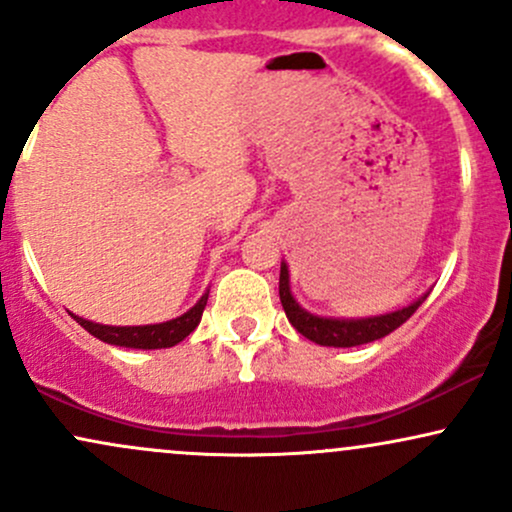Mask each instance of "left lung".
<instances>
[{
	"label": "left lung",
	"mask_w": 512,
	"mask_h": 512,
	"mask_svg": "<svg viewBox=\"0 0 512 512\" xmlns=\"http://www.w3.org/2000/svg\"><path fill=\"white\" fill-rule=\"evenodd\" d=\"M279 298L284 305V313L289 317V322L296 327L310 342L320 346H361L375 339H383L385 334L395 332L399 325L409 320L416 313L421 303L426 301L428 293L416 298L414 303L404 305V308L392 310L385 315H373V317H325L315 315L310 310L301 308V303L293 298L291 286H289V267L286 262H281V274H279Z\"/></svg>",
	"instance_id": "left-lung-1"
}]
</instances>
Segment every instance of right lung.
Here are the masks:
<instances>
[{"label":"right lung","mask_w":512,"mask_h":512,"mask_svg":"<svg viewBox=\"0 0 512 512\" xmlns=\"http://www.w3.org/2000/svg\"><path fill=\"white\" fill-rule=\"evenodd\" d=\"M209 291H204V296L192 305L187 313L173 320L156 322V325H132V327H115V325H98V322L84 320V317L69 313L79 322L88 334H93L96 339H101L105 344L113 346H125V349H168V346L180 344L182 339L190 332H195L204 313V305H207Z\"/></svg>","instance_id":"1"}]
</instances>
